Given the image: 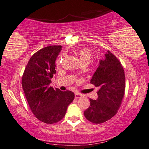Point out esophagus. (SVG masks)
I'll list each match as a JSON object with an SVG mask.
<instances>
[{"label":"esophagus","mask_w":149,"mask_h":149,"mask_svg":"<svg viewBox=\"0 0 149 149\" xmlns=\"http://www.w3.org/2000/svg\"><path fill=\"white\" fill-rule=\"evenodd\" d=\"M82 95H81V94H80V93H75V98L76 99H79V98H80L81 97H82Z\"/></svg>","instance_id":"esophagus-1"}]
</instances>
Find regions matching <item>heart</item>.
<instances>
[{
    "mask_svg": "<svg viewBox=\"0 0 149 149\" xmlns=\"http://www.w3.org/2000/svg\"><path fill=\"white\" fill-rule=\"evenodd\" d=\"M79 58L81 63L89 64L93 59V54L92 52L88 49H81L78 52Z\"/></svg>",
    "mask_w": 149,
    "mask_h": 149,
    "instance_id": "b5f03b06",
    "label": "heart"
}]
</instances>
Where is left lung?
Segmentation results:
<instances>
[{"label": "left lung", "mask_w": 149, "mask_h": 149, "mask_svg": "<svg viewBox=\"0 0 149 149\" xmlns=\"http://www.w3.org/2000/svg\"><path fill=\"white\" fill-rule=\"evenodd\" d=\"M91 84L99 87L97 100L90 99V106L84 111L85 117L93 123L107 121L116 114L125 94V76L123 67L110 51L100 60Z\"/></svg>", "instance_id": "1"}]
</instances>
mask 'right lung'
I'll return each instance as SVG.
<instances>
[{"instance_id": "right-lung-1", "label": "right lung", "mask_w": 149, "mask_h": 149, "mask_svg": "<svg viewBox=\"0 0 149 149\" xmlns=\"http://www.w3.org/2000/svg\"><path fill=\"white\" fill-rule=\"evenodd\" d=\"M61 45H50L35 53L28 63L22 78V86L32 112L45 123L53 124L64 117L74 93L49 86L56 73L55 61Z\"/></svg>"}]
</instances>
